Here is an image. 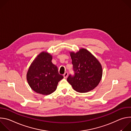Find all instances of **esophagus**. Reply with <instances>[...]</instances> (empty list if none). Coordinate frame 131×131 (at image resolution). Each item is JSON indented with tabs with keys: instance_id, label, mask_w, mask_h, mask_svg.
Masks as SVG:
<instances>
[{
	"instance_id": "obj_1",
	"label": "esophagus",
	"mask_w": 131,
	"mask_h": 131,
	"mask_svg": "<svg viewBox=\"0 0 131 131\" xmlns=\"http://www.w3.org/2000/svg\"><path fill=\"white\" fill-rule=\"evenodd\" d=\"M68 72H65V73L63 74L64 78H66L68 77Z\"/></svg>"
}]
</instances>
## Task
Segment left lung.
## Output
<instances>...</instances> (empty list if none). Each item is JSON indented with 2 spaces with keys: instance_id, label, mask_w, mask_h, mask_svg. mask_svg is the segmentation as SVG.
I'll return each mask as SVG.
<instances>
[{
  "instance_id": "8db88e82",
  "label": "left lung",
  "mask_w": 131,
  "mask_h": 131,
  "mask_svg": "<svg viewBox=\"0 0 131 131\" xmlns=\"http://www.w3.org/2000/svg\"><path fill=\"white\" fill-rule=\"evenodd\" d=\"M74 75H69L67 81L73 89L86 93L96 88L100 82L102 66L99 60L90 51L81 48L77 52H69Z\"/></svg>"
}]
</instances>
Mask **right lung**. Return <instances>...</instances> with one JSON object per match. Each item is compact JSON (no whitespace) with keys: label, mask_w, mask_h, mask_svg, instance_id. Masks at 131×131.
Listing matches in <instances>:
<instances>
[{"label":"right lung","mask_w":131,"mask_h":131,"mask_svg":"<svg viewBox=\"0 0 131 131\" xmlns=\"http://www.w3.org/2000/svg\"><path fill=\"white\" fill-rule=\"evenodd\" d=\"M52 60L51 54L41 52L32 61L27 71V82L31 89L39 94H51L64 78L59 73L58 67L52 63Z\"/></svg>","instance_id":"add662e5"}]
</instances>
